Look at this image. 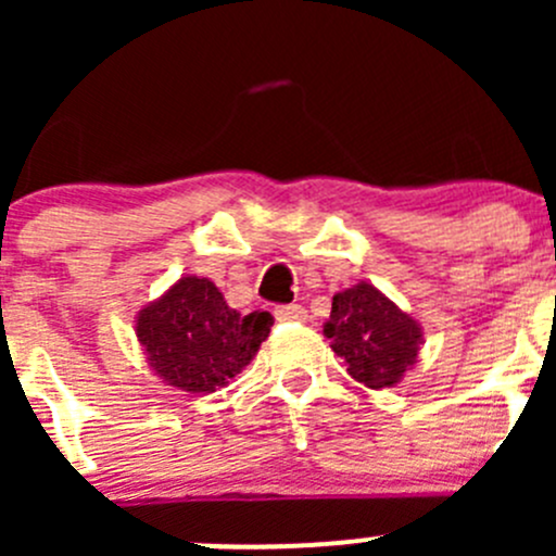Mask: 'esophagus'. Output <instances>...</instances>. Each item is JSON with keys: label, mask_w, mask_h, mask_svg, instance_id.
Wrapping results in <instances>:
<instances>
[{"label": "esophagus", "mask_w": 556, "mask_h": 556, "mask_svg": "<svg viewBox=\"0 0 556 556\" xmlns=\"http://www.w3.org/2000/svg\"><path fill=\"white\" fill-rule=\"evenodd\" d=\"M274 317L282 319V323H304L306 309H304V306H299V304L277 306V309H274Z\"/></svg>", "instance_id": "obj_1"}]
</instances>
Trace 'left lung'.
Instances as JSON below:
<instances>
[{"label": "left lung", "mask_w": 556, "mask_h": 556, "mask_svg": "<svg viewBox=\"0 0 556 556\" xmlns=\"http://www.w3.org/2000/svg\"><path fill=\"white\" fill-rule=\"evenodd\" d=\"M323 333L330 339V350L346 363L350 377L371 390L401 382L425 341L422 325L368 282L333 295Z\"/></svg>", "instance_id": "obj_1"}]
</instances>
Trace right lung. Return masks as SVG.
<instances>
[{
	"instance_id": "obj_1",
	"label": "right lung",
	"mask_w": 556,
	"mask_h": 556,
	"mask_svg": "<svg viewBox=\"0 0 556 556\" xmlns=\"http://www.w3.org/2000/svg\"><path fill=\"white\" fill-rule=\"evenodd\" d=\"M271 325L268 312L231 309L206 277H179L137 314V339L166 384L206 395L250 366Z\"/></svg>"
}]
</instances>
